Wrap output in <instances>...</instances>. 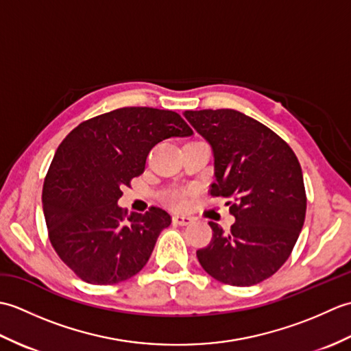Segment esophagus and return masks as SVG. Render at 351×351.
<instances>
[{
	"label": "esophagus",
	"mask_w": 351,
	"mask_h": 351,
	"mask_svg": "<svg viewBox=\"0 0 351 351\" xmlns=\"http://www.w3.org/2000/svg\"><path fill=\"white\" fill-rule=\"evenodd\" d=\"M171 220H173L175 225H180V226H187L193 221V219L189 217V215H181V214H175Z\"/></svg>",
	"instance_id": "esophagus-1"
}]
</instances>
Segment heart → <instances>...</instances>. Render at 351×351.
Listing matches in <instances>:
<instances>
[{
	"mask_svg": "<svg viewBox=\"0 0 351 351\" xmlns=\"http://www.w3.org/2000/svg\"><path fill=\"white\" fill-rule=\"evenodd\" d=\"M167 202L171 206H175V208H182L184 204H185V197H184L182 193L173 191V193H170V195L167 196Z\"/></svg>",
	"mask_w": 351,
	"mask_h": 351,
	"instance_id": "b5f03b06",
	"label": "heart"
}]
</instances>
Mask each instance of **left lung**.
<instances>
[{
	"label": "left lung",
	"instance_id": "obj_1",
	"mask_svg": "<svg viewBox=\"0 0 351 351\" xmlns=\"http://www.w3.org/2000/svg\"><path fill=\"white\" fill-rule=\"evenodd\" d=\"M214 152L213 197L229 199V230L210 221V244L196 252L204 270L232 287H252L287 263L306 214L300 162L265 125L237 110L185 111Z\"/></svg>",
	"mask_w": 351,
	"mask_h": 351
}]
</instances>
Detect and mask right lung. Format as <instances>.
I'll return each mask as SVG.
<instances>
[{"instance_id": "obj_1", "label": "right lung", "mask_w": 351, "mask_h": 351, "mask_svg": "<svg viewBox=\"0 0 351 351\" xmlns=\"http://www.w3.org/2000/svg\"><path fill=\"white\" fill-rule=\"evenodd\" d=\"M193 130L170 110L123 107L81 122L58 146L42 202L52 247L81 280L114 285L146 265L167 211L122 210L117 200L145 171L151 149Z\"/></svg>"}]
</instances>
